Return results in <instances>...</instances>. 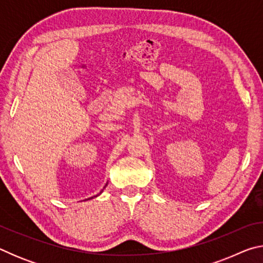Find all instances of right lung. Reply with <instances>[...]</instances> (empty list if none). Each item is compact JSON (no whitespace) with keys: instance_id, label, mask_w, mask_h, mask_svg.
Segmentation results:
<instances>
[{"instance_id":"add662e5","label":"right lung","mask_w":263,"mask_h":263,"mask_svg":"<svg viewBox=\"0 0 263 263\" xmlns=\"http://www.w3.org/2000/svg\"><path fill=\"white\" fill-rule=\"evenodd\" d=\"M101 193H102V191H101ZM101 193H100V194H101ZM95 197H96V196H95ZM91 198H92V197H91ZM88 199H90V198H88Z\"/></svg>"}]
</instances>
